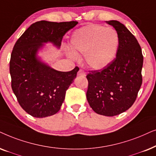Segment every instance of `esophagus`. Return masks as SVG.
<instances>
[{
    "label": "esophagus",
    "mask_w": 156,
    "mask_h": 156,
    "mask_svg": "<svg viewBox=\"0 0 156 156\" xmlns=\"http://www.w3.org/2000/svg\"><path fill=\"white\" fill-rule=\"evenodd\" d=\"M78 76H86V73H85V72H84L83 70L80 69L79 70H78Z\"/></svg>",
    "instance_id": "esophagus-1"
}]
</instances>
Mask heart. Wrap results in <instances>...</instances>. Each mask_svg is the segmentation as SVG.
Returning a JSON list of instances; mask_svg holds the SVG:
<instances>
[{"label":"heart","mask_w":156,"mask_h":156,"mask_svg":"<svg viewBox=\"0 0 156 156\" xmlns=\"http://www.w3.org/2000/svg\"><path fill=\"white\" fill-rule=\"evenodd\" d=\"M119 37L111 27L89 24L75 31L70 47L75 53L85 55L86 63L93 69L106 67L115 58Z\"/></svg>","instance_id":"heart-1"}]
</instances>
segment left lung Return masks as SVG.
<instances>
[{
    "instance_id": "left-lung-1",
    "label": "left lung",
    "mask_w": 156,
    "mask_h": 156,
    "mask_svg": "<svg viewBox=\"0 0 156 156\" xmlns=\"http://www.w3.org/2000/svg\"><path fill=\"white\" fill-rule=\"evenodd\" d=\"M106 23L119 37L116 57L106 67L89 71L86 98L95 113L114 116L127 111L136 101L143 82V56L136 37L123 24L117 20Z\"/></svg>"
}]
</instances>
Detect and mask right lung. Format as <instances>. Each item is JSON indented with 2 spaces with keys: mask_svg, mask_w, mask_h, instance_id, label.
Masks as SVG:
<instances>
[{
  "mask_svg": "<svg viewBox=\"0 0 156 156\" xmlns=\"http://www.w3.org/2000/svg\"><path fill=\"white\" fill-rule=\"evenodd\" d=\"M77 24L36 22L14 45L10 61L11 88L22 108L33 117H48L59 111L66 90L79 70L77 66L68 72L54 70L37 58V52L43 43L60 47L66 33Z\"/></svg>",
  "mask_w": 156,
  "mask_h": 156,
  "instance_id": "obj_1",
  "label": "right lung"
}]
</instances>
